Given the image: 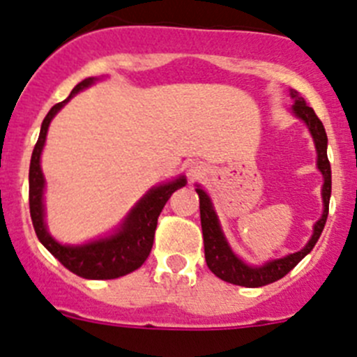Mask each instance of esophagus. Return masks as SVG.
Returning <instances> with one entry per match:
<instances>
[{"mask_svg":"<svg viewBox=\"0 0 357 357\" xmlns=\"http://www.w3.org/2000/svg\"><path fill=\"white\" fill-rule=\"evenodd\" d=\"M204 173V166L198 162H191L188 166V176H189V181H195V178H198V176Z\"/></svg>","mask_w":357,"mask_h":357,"instance_id":"34e87169","label":"esophagus"}]
</instances>
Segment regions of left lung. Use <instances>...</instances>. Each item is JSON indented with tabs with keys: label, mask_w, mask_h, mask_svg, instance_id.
<instances>
[{
	"label": "left lung",
	"mask_w": 357,
	"mask_h": 357,
	"mask_svg": "<svg viewBox=\"0 0 357 357\" xmlns=\"http://www.w3.org/2000/svg\"><path fill=\"white\" fill-rule=\"evenodd\" d=\"M291 98L295 100L293 105V114L301 118L307 125L309 132L313 135L314 148H317V166L324 175V188H321V198H324V213L321 218L314 223L313 236L307 241L302 250L289 254L280 259L268 261L263 266H248L243 263L234 252L230 250L229 243L222 232V227L218 222V216L213 209L209 195L197 185V193L200 198V220H202V234H204V250H206V261L211 272L230 284L245 286V288H259V286L272 284L275 280L282 279L286 273H289L296 264L304 259L309 252L313 250L320 238L321 230L326 227L327 214H329V200H331V164L327 159V134L326 128L314 114V110L305 103L302 96H298L296 91H291Z\"/></svg>",
	"instance_id": "1"
}]
</instances>
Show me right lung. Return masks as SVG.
I'll list each match as a JSON object with an SVG mask.
<instances>
[{"instance_id": "add662e5", "label": "right lung", "mask_w": 357, "mask_h": 357, "mask_svg": "<svg viewBox=\"0 0 357 357\" xmlns=\"http://www.w3.org/2000/svg\"><path fill=\"white\" fill-rule=\"evenodd\" d=\"M96 78H85L71 91L64 102L56 103L50 109L40 125V134L37 139L33 153L30 160V216L36 234L44 247L55 259L61 261L69 272L77 273L78 277L94 280L118 279L134 272L146 261L153 245V236L157 229V218L166 206L173 193L178 188L185 185V176H178L175 181L151 188L135 207H132L125 222L121 223L114 234L85 245H61L50 236L46 223H44V175L40 169V153H43L44 141L48 134V127L53 116L66 105L77 93L94 84Z\"/></svg>"}]
</instances>
